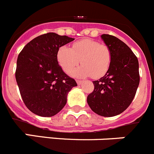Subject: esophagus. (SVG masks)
<instances>
[{
	"mask_svg": "<svg viewBox=\"0 0 154 154\" xmlns=\"http://www.w3.org/2000/svg\"><path fill=\"white\" fill-rule=\"evenodd\" d=\"M77 84H78V85H80V84H82L83 81H82V80H77Z\"/></svg>",
	"mask_w": 154,
	"mask_h": 154,
	"instance_id": "1",
	"label": "esophagus"
}]
</instances>
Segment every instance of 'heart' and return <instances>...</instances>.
<instances>
[{
	"label": "heart",
	"instance_id": "obj_1",
	"mask_svg": "<svg viewBox=\"0 0 154 154\" xmlns=\"http://www.w3.org/2000/svg\"><path fill=\"white\" fill-rule=\"evenodd\" d=\"M57 60L67 73L80 61L83 65L72 70L70 74L76 77L91 76L97 79L103 77L109 70L112 54L107 45L87 38L75 42L71 48L60 47L57 51Z\"/></svg>",
	"mask_w": 154,
	"mask_h": 154
}]
</instances>
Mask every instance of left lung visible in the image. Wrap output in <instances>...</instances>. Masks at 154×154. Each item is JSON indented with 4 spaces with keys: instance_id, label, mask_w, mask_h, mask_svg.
Returning a JSON list of instances; mask_svg holds the SVG:
<instances>
[{
    "instance_id": "left-lung-1",
    "label": "left lung",
    "mask_w": 154,
    "mask_h": 154,
    "mask_svg": "<svg viewBox=\"0 0 154 154\" xmlns=\"http://www.w3.org/2000/svg\"><path fill=\"white\" fill-rule=\"evenodd\" d=\"M110 48L112 60L105 75L93 81L94 90L87 96L91 110L102 117L123 113L135 97L140 83L139 63L131 48L117 37L102 34Z\"/></svg>"
}]
</instances>
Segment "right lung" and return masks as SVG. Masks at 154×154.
Masks as SVG:
<instances>
[{
    "label": "right lung",
    "instance_id": "right-lung-1",
    "mask_svg": "<svg viewBox=\"0 0 154 154\" xmlns=\"http://www.w3.org/2000/svg\"><path fill=\"white\" fill-rule=\"evenodd\" d=\"M74 40L48 33L30 41L19 54L15 77L23 103L32 113L54 116L67 103L70 90L77 86L57 60L58 49Z\"/></svg>",
    "mask_w": 154,
    "mask_h": 154
}]
</instances>
